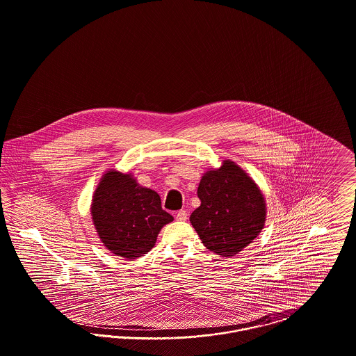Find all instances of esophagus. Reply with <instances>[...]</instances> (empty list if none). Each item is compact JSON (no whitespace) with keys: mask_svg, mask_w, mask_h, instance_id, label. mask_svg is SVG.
<instances>
[{"mask_svg":"<svg viewBox=\"0 0 356 356\" xmlns=\"http://www.w3.org/2000/svg\"><path fill=\"white\" fill-rule=\"evenodd\" d=\"M186 218H188V213H186V211H184V209H181V211H179L176 213V220L186 221Z\"/></svg>","mask_w":356,"mask_h":356,"instance_id":"obj_1","label":"esophagus"}]
</instances>
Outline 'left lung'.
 Masks as SVG:
<instances>
[{
    "label": "left lung",
    "mask_w": 356,
    "mask_h": 356,
    "mask_svg": "<svg viewBox=\"0 0 356 356\" xmlns=\"http://www.w3.org/2000/svg\"><path fill=\"white\" fill-rule=\"evenodd\" d=\"M200 207L189 220L204 245L220 256L243 251L261 232L266 200L254 180L231 160L205 172L197 188Z\"/></svg>",
    "instance_id": "1"
}]
</instances>
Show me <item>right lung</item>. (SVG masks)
<instances>
[{
  "mask_svg": "<svg viewBox=\"0 0 356 356\" xmlns=\"http://www.w3.org/2000/svg\"><path fill=\"white\" fill-rule=\"evenodd\" d=\"M90 213L102 244L125 259L149 252L161 228L173 221L157 192L140 186L131 173L115 170L102 175Z\"/></svg>",
  "mask_w": 356,
  "mask_h": 356,
  "instance_id": "1",
  "label": "right lung"
}]
</instances>
